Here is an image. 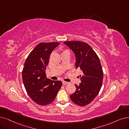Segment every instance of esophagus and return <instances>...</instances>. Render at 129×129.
Listing matches in <instances>:
<instances>
[{"label":"esophagus","mask_w":129,"mask_h":129,"mask_svg":"<svg viewBox=\"0 0 129 129\" xmlns=\"http://www.w3.org/2000/svg\"><path fill=\"white\" fill-rule=\"evenodd\" d=\"M70 84L69 82H65V81H63V84L64 85H67V84Z\"/></svg>","instance_id":"34e87169"}]
</instances>
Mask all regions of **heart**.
Returning <instances> with one entry per match:
<instances>
[{
	"label": "heart",
	"instance_id": "1",
	"mask_svg": "<svg viewBox=\"0 0 129 129\" xmlns=\"http://www.w3.org/2000/svg\"><path fill=\"white\" fill-rule=\"evenodd\" d=\"M69 52V51H68V50H66V51H64L63 53H64V52Z\"/></svg>",
	"mask_w": 129,
	"mask_h": 129
}]
</instances>
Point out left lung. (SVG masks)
Masks as SVG:
<instances>
[{
    "label": "left lung",
    "mask_w": 129,
    "mask_h": 129,
    "mask_svg": "<svg viewBox=\"0 0 129 129\" xmlns=\"http://www.w3.org/2000/svg\"><path fill=\"white\" fill-rule=\"evenodd\" d=\"M64 44L75 54L76 69H80L83 73L80 75L81 83L75 85L76 91L71 95V99L78 105H86L98 95L102 85L103 72L100 59L86 43L68 41Z\"/></svg>",
    "instance_id": "obj_1"
}]
</instances>
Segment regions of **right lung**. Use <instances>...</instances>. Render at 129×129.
I'll list each match as a JSON object with an SVG mask.
<instances>
[{
  "label": "right lung",
  "mask_w": 129,
  "mask_h": 129,
  "mask_svg": "<svg viewBox=\"0 0 129 129\" xmlns=\"http://www.w3.org/2000/svg\"><path fill=\"white\" fill-rule=\"evenodd\" d=\"M59 43H41L27 57L22 72V77L26 92L37 104L46 105L52 103L62 86L60 81L47 78L46 68L53 49Z\"/></svg>",
  "instance_id": "add662e5"
}]
</instances>
